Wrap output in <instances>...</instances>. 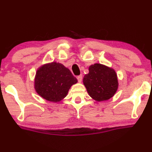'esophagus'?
<instances>
[{"label": "esophagus", "instance_id": "1", "mask_svg": "<svg viewBox=\"0 0 152 152\" xmlns=\"http://www.w3.org/2000/svg\"><path fill=\"white\" fill-rule=\"evenodd\" d=\"M82 79H83L82 75H80V76H77V80H78V81L79 83H80L81 81H82Z\"/></svg>", "mask_w": 152, "mask_h": 152}]
</instances>
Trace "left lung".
Wrapping results in <instances>:
<instances>
[{
	"label": "left lung",
	"instance_id": "8db88e82",
	"mask_svg": "<svg viewBox=\"0 0 152 152\" xmlns=\"http://www.w3.org/2000/svg\"><path fill=\"white\" fill-rule=\"evenodd\" d=\"M83 84L89 95L99 102L114 96L118 87L114 69L98 63L89 66V74L83 78Z\"/></svg>",
	"mask_w": 152,
	"mask_h": 152
}]
</instances>
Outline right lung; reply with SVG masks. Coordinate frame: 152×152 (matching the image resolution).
<instances>
[{
  "label": "right lung",
  "instance_id": "obj_1",
  "mask_svg": "<svg viewBox=\"0 0 152 152\" xmlns=\"http://www.w3.org/2000/svg\"><path fill=\"white\" fill-rule=\"evenodd\" d=\"M78 82L69 69L63 64H45L36 72L34 88L38 95L48 101L57 102L67 95L72 85Z\"/></svg>",
  "mask_w": 152,
  "mask_h": 152
}]
</instances>
